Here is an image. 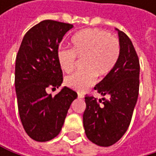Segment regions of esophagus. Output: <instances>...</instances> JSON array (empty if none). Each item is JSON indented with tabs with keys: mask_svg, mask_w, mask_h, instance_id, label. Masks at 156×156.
I'll return each instance as SVG.
<instances>
[{
	"mask_svg": "<svg viewBox=\"0 0 156 156\" xmlns=\"http://www.w3.org/2000/svg\"><path fill=\"white\" fill-rule=\"evenodd\" d=\"M78 98H84V95H83V94H81V93H78Z\"/></svg>",
	"mask_w": 156,
	"mask_h": 156,
	"instance_id": "esophagus-1",
	"label": "esophagus"
}]
</instances>
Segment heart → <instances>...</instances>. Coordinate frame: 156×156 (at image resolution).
Returning a JSON list of instances; mask_svg holds the SVG:
<instances>
[{
    "label": "heart",
    "instance_id": "b5f03b06",
    "mask_svg": "<svg viewBox=\"0 0 156 156\" xmlns=\"http://www.w3.org/2000/svg\"><path fill=\"white\" fill-rule=\"evenodd\" d=\"M120 55V44L110 33L99 29H87L76 33L71 39V49L59 48L57 60L65 73H69L75 67L76 57L84 58V70L65 78V84L77 91L83 92L90 87L96 76L106 77L116 65Z\"/></svg>",
    "mask_w": 156,
    "mask_h": 156
}]
</instances>
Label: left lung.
I'll return each instance as SVG.
<instances>
[{"label":"left lung","instance_id":"1","mask_svg":"<svg viewBox=\"0 0 156 156\" xmlns=\"http://www.w3.org/2000/svg\"><path fill=\"white\" fill-rule=\"evenodd\" d=\"M118 33L120 55L113 70L97 84L94 89L108 99L87 96L83 125L87 137L99 146L115 144L126 132L139 92L140 65L131 40ZM103 101H102V100Z\"/></svg>","mask_w":156,"mask_h":156}]
</instances>
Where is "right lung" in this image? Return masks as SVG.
<instances>
[{
	"label": "right lung",
	"mask_w": 156,
	"mask_h": 156,
	"mask_svg": "<svg viewBox=\"0 0 156 156\" xmlns=\"http://www.w3.org/2000/svg\"><path fill=\"white\" fill-rule=\"evenodd\" d=\"M72 28L56 20L41 21L25 34L16 57L19 115L25 132L38 142L51 140L59 134L68 110L78 98L67 87L55 97L47 93L48 87H58L63 82L57 52L64 35Z\"/></svg>",
	"instance_id": "obj_1"
}]
</instances>
